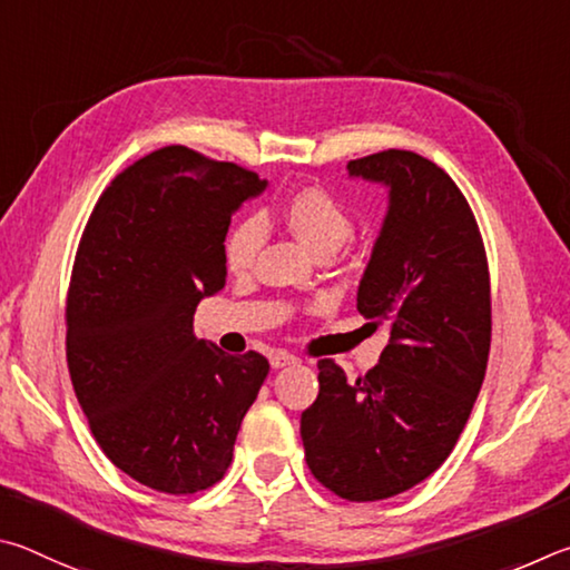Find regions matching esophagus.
Returning a JSON list of instances; mask_svg holds the SVG:
<instances>
[{
    "label": "esophagus",
    "instance_id": "esophagus-1",
    "mask_svg": "<svg viewBox=\"0 0 570 570\" xmlns=\"http://www.w3.org/2000/svg\"><path fill=\"white\" fill-rule=\"evenodd\" d=\"M295 363H297V357L293 353H287V351L269 353V365H273L275 371H279V367H285V365H295Z\"/></svg>",
    "mask_w": 570,
    "mask_h": 570
}]
</instances>
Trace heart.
I'll list each match as a JSON object with an SVG mask.
<instances>
[{
  "label": "heart",
  "mask_w": 570,
  "mask_h": 570,
  "mask_svg": "<svg viewBox=\"0 0 570 570\" xmlns=\"http://www.w3.org/2000/svg\"><path fill=\"white\" fill-rule=\"evenodd\" d=\"M279 219L297 237V243L313 255H333L353 237V215L341 199L321 187H303L285 199ZM263 225L257 219H243L225 237V265L229 273L243 275L255 265L263 247Z\"/></svg>",
  "instance_id": "obj_1"
}]
</instances>
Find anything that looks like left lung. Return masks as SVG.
Returning a JSON list of instances; mask_svg holds the SVG:
<instances>
[{"mask_svg":"<svg viewBox=\"0 0 570 570\" xmlns=\"http://www.w3.org/2000/svg\"><path fill=\"white\" fill-rule=\"evenodd\" d=\"M387 187V213L357 285V311L385 325L381 361L355 383L317 363L301 417L305 461L345 501H383L451 455L491 351V277L471 205L441 167L407 149L347 163Z\"/></svg>","mask_w":570,"mask_h":570,"instance_id":"obj_1","label":"left lung"}]
</instances>
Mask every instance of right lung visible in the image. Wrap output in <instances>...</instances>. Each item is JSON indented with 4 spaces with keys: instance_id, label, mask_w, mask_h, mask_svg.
Masks as SVG:
<instances>
[{
    "instance_id": "1",
    "label": "right lung",
    "mask_w": 570,
    "mask_h": 570,
    "mask_svg": "<svg viewBox=\"0 0 570 570\" xmlns=\"http://www.w3.org/2000/svg\"><path fill=\"white\" fill-rule=\"evenodd\" d=\"M267 187L249 169L163 147L119 173L79 239L67 365L95 441L159 493L225 475L269 363L195 337L197 303L225 287L235 209Z\"/></svg>"
}]
</instances>
